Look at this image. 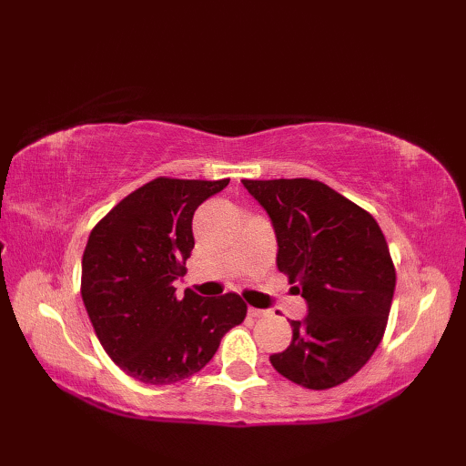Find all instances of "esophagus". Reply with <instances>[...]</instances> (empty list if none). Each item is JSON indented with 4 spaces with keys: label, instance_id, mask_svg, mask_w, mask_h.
Here are the masks:
<instances>
[{
    "label": "esophagus",
    "instance_id": "1",
    "mask_svg": "<svg viewBox=\"0 0 466 466\" xmlns=\"http://www.w3.org/2000/svg\"><path fill=\"white\" fill-rule=\"evenodd\" d=\"M248 314H250V316H254V319H262V316H268L270 312H268V310H264V309H254V306H250V309H248Z\"/></svg>",
    "mask_w": 466,
    "mask_h": 466
}]
</instances>
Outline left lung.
I'll use <instances>...</instances> for the list:
<instances>
[{
    "mask_svg": "<svg viewBox=\"0 0 466 466\" xmlns=\"http://www.w3.org/2000/svg\"><path fill=\"white\" fill-rule=\"evenodd\" d=\"M268 214L276 266L299 280L309 314L290 320L292 342L270 362L312 390L359 372L380 344L397 274L380 226L360 206L309 177L242 180Z\"/></svg>",
    "mask_w": 466,
    "mask_h": 466,
    "instance_id": "obj_1",
    "label": "left lung"
}]
</instances>
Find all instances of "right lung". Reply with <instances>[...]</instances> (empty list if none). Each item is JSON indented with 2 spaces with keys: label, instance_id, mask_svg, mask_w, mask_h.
I'll return each instance as SVG.
<instances>
[{
  "label": "right lung",
  "instance_id": "obj_1",
  "mask_svg": "<svg viewBox=\"0 0 466 466\" xmlns=\"http://www.w3.org/2000/svg\"><path fill=\"white\" fill-rule=\"evenodd\" d=\"M230 180L156 177L107 212L87 238L82 299L107 356L144 384H174L212 360L246 302L228 292L176 296L194 248L196 208Z\"/></svg>",
  "mask_w": 466,
  "mask_h": 466
}]
</instances>
